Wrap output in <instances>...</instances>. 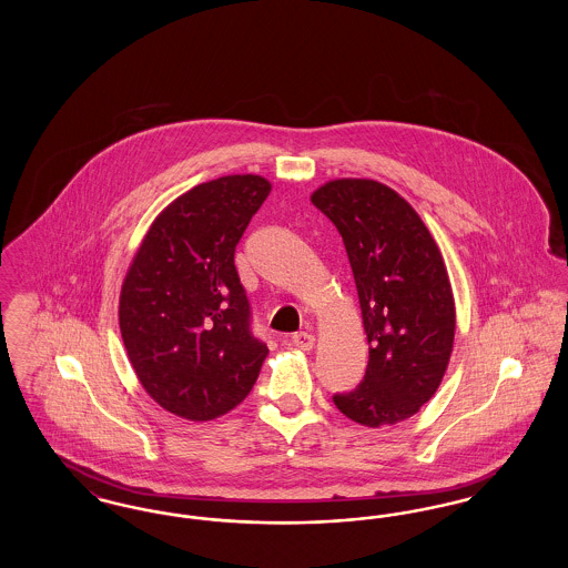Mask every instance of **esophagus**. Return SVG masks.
<instances>
[{
    "instance_id": "1",
    "label": "esophagus",
    "mask_w": 568,
    "mask_h": 568,
    "mask_svg": "<svg viewBox=\"0 0 568 568\" xmlns=\"http://www.w3.org/2000/svg\"><path fill=\"white\" fill-rule=\"evenodd\" d=\"M292 343L300 352H311L315 347V336L308 334V332H297V334H294Z\"/></svg>"
}]
</instances>
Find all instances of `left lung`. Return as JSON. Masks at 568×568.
<instances>
[{
  "instance_id": "obj_1",
  "label": "left lung",
  "mask_w": 568,
  "mask_h": 568,
  "mask_svg": "<svg viewBox=\"0 0 568 568\" xmlns=\"http://www.w3.org/2000/svg\"><path fill=\"white\" fill-rule=\"evenodd\" d=\"M311 202L341 232L368 338L364 381L334 405L366 428L394 426L428 403L447 373L456 302L440 248L398 191L334 179Z\"/></svg>"
}]
</instances>
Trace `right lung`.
<instances>
[{
	"mask_svg": "<svg viewBox=\"0 0 568 568\" xmlns=\"http://www.w3.org/2000/svg\"><path fill=\"white\" fill-rule=\"evenodd\" d=\"M272 185L227 174L172 200L121 285L119 327L135 377L168 413L211 422L253 389L268 347L248 327L236 244Z\"/></svg>",
	"mask_w": 568,
	"mask_h": 568,
	"instance_id": "add662e5",
	"label": "right lung"
}]
</instances>
